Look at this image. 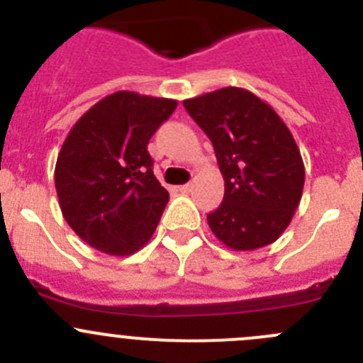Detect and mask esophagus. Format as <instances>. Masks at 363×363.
I'll use <instances>...</instances> for the list:
<instances>
[{"label": "esophagus", "instance_id": "esophagus-1", "mask_svg": "<svg viewBox=\"0 0 363 363\" xmlns=\"http://www.w3.org/2000/svg\"><path fill=\"white\" fill-rule=\"evenodd\" d=\"M193 189V184H182V186H179V191L181 193H189Z\"/></svg>", "mask_w": 363, "mask_h": 363}]
</instances>
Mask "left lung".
<instances>
[{"mask_svg":"<svg viewBox=\"0 0 363 363\" xmlns=\"http://www.w3.org/2000/svg\"><path fill=\"white\" fill-rule=\"evenodd\" d=\"M213 142L223 202L207 214L213 234L235 252L275 242L289 227L305 184L300 149L273 108L239 86L184 101Z\"/></svg>","mask_w":363,"mask_h":363,"instance_id":"obj_1","label":"left lung"}]
</instances>
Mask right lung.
<instances>
[{
    "mask_svg": "<svg viewBox=\"0 0 363 363\" xmlns=\"http://www.w3.org/2000/svg\"><path fill=\"white\" fill-rule=\"evenodd\" d=\"M177 101L121 90L67 135L55 167L60 209L86 245L113 257L149 242L168 202L147 145Z\"/></svg>",
    "mask_w": 363,
    "mask_h": 363,
    "instance_id": "obj_1",
    "label": "right lung"
}]
</instances>
